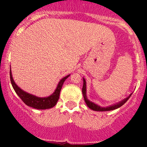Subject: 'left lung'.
Listing matches in <instances>:
<instances>
[{"label": "left lung", "instance_id": "left-lung-1", "mask_svg": "<svg viewBox=\"0 0 147 147\" xmlns=\"http://www.w3.org/2000/svg\"><path fill=\"white\" fill-rule=\"evenodd\" d=\"M82 94H83V97H84V102H85L86 105L90 109H92L94 111H97V112H106V111H111V110H114V109H116L117 108H119L120 107L122 106L127 100L129 99V97H131V95L132 94V93L129 94L127 97H126L125 99L122 100L121 101H120L117 103H115L114 105H111L107 107H100L97 104L94 103L93 102L90 101L87 99V88H86V81L85 79L83 78V87H82Z\"/></svg>", "mask_w": 147, "mask_h": 147}]
</instances>
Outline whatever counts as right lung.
Segmentation results:
<instances>
[{"label":"right lung","mask_w":147,"mask_h":147,"mask_svg":"<svg viewBox=\"0 0 147 147\" xmlns=\"http://www.w3.org/2000/svg\"><path fill=\"white\" fill-rule=\"evenodd\" d=\"M69 75H67V76L64 77V78L60 80V82H58V84L57 85L55 90L54 92L51 95L46 97H39L35 95H33L32 94H30V93H28L27 92L22 90L21 88H20L16 84L15 81L13 80V76H12L11 69L10 68V82H11L12 86H13L16 94L19 96V97L23 100V102L26 105L36 109H47L55 106L57 101H58L59 97H60V90H61L62 87H63V83H64L65 80Z\"/></svg>","instance_id":"right-lung-1"}]
</instances>
